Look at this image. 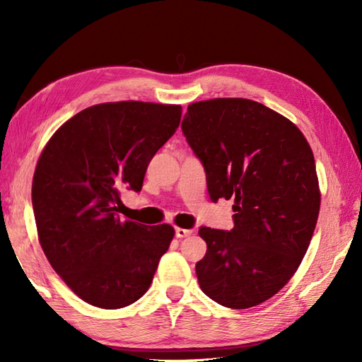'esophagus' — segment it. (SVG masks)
Segmentation results:
<instances>
[{"instance_id":"esophagus-1","label":"esophagus","mask_w":362,"mask_h":362,"mask_svg":"<svg viewBox=\"0 0 362 362\" xmlns=\"http://www.w3.org/2000/svg\"><path fill=\"white\" fill-rule=\"evenodd\" d=\"M191 233H193V232H191V230H188V228H180V227L175 228V236L177 238H187Z\"/></svg>"}]
</instances>
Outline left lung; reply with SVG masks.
Wrapping results in <instances>:
<instances>
[{"mask_svg":"<svg viewBox=\"0 0 362 362\" xmlns=\"http://www.w3.org/2000/svg\"><path fill=\"white\" fill-rule=\"evenodd\" d=\"M182 132L211 201H235L232 230L199 228V284L222 306L252 308L289 281L308 250L320 209L313 151L288 118L243 98L188 105Z\"/></svg>","mask_w":362,"mask_h":362,"instance_id":"1","label":"left lung"}]
</instances>
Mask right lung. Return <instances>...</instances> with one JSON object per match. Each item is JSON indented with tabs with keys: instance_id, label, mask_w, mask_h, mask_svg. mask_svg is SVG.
Listing matches in <instances>:
<instances>
[{
	"instance_id": "1",
	"label": "right lung",
	"mask_w": 362,
	"mask_h": 362,
	"mask_svg": "<svg viewBox=\"0 0 362 362\" xmlns=\"http://www.w3.org/2000/svg\"><path fill=\"white\" fill-rule=\"evenodd\" d=\"M180 118V105L98 104L68 119L45 146L33 180L38 240L83 302L118 310L149 289L174 228L121 221L117 211L122 191H141L149 161Z\"/></svg>"
}]
</instances>
